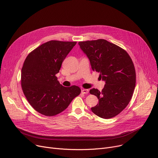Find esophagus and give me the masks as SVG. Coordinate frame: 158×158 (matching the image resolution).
Segmentation results:
<instances>
[{
  "label": "esophagus",
  "mask_w": 158,
  "mask_h": 158,
  "mask_svg": "<svg viewBox=\"0 0 158 158\" xmlns=\"http://www.w3.org/2000/svg\"><path fill=\"white\" fill-rule=\"evenodd\" d=\"M81 93L82 94H88L89 93V90L87 89H83L81 90Z\"/></svg>",
  "instance_id": "esophagus-1"
}]
</instances>
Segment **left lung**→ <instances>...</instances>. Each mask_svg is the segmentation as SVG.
Listing matches in <instances>:
<instances>
[{
	"label": "left lung",
	"instance_id": "obj_1",
	"mask_svg": "<svg viewBox=\"0 0 158 158\" xmlns=\"http://www.w3.org/2000/svg\"><path fill=\"white\" fill-rule=\"evenodd\" d=\"M78 44L89 58L92 70L99 72V77L106 82L101 92L90 89V94L99 101L91 109L100 118H114L126 108L133 96L136 72L132 60L124 49L105 39Z\"/></svg>",
	"mask_w": 158,
	"mask_h": 158
}]
</instances>
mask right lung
<instances>
[{
    "label": "right lung",
    "mask_w": 158,
    "mask_h": 158,
    "mask_svg": "<svg viewBox=\"0 0 158 158\" xmlns=\"http://www.w3.org/2000/svg\"><path fill=\"white\" fill-rule=\"evenodd\" d=\"M76 43L50 40L27 56L22 69V88L31 106L40 114L46 116L57 115L80 94V88L63 86L56 76Z\"/></svg>",
    "instance_id": "1"
}]
</instances>
